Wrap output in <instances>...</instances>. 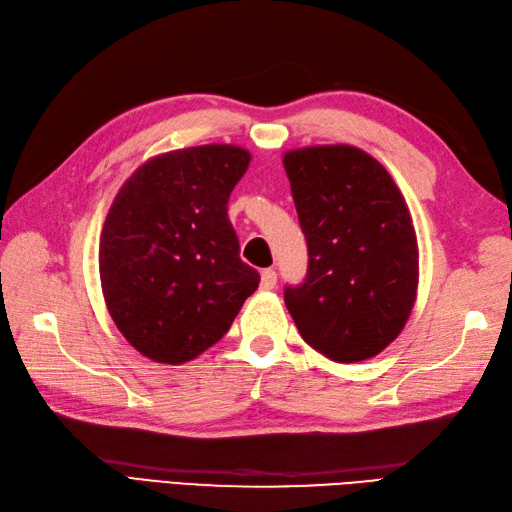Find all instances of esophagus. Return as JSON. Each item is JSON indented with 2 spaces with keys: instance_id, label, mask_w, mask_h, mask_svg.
Returning <instances> with one entry per match:
<instances>
[{
  "instance_id": "obj_1",
  "label": "esophagus",
  "mask_w": 512,
  "mask_h": 512,
  "mask_svg": "<svg viewBox=\"0 0 512 512\" xmlns=\"http://www.w3.org/2000/svg\"><path fill=\"white\" fill-rule=\"evenodd\" d=\"M275 286H277V273H275V268L262 270V288H264V290H273Z\"/></svg>"
}]
</instances>
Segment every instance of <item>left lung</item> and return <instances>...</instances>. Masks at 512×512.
Wrapping results in <instances>:
<instances>
[{"instance_id": "8db88e82", "label": "left lung", "mask_w": 512, "mask_h": 512, "mask_svg": "<svg viewBox=\"0 0 512 512\" xmlns=\"http://www.w3.org/2000/svg\"><path fill=\"white\" fill-rule=\"evenodd\" d=\"M284 167L308 242V275L284 299L301 339L336 363L372 358L405 328L418 242L387 169L350 145L288 151Z\"/></svg>"}]
</instances>
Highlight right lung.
Returning a JSON list of instances; mask_svg holds the SVG:
<instances>
[{
  "label": "right lung",
  "instance_id": "right-lung-1",
  "mask_svg": "<svg viewBox=\"0 0 512 512\" xmlns=\"http://www.w3.org/2000/svg\"><path fill=\"white\" fill-rule=\"evenodd\" d=\"M248 162L235 145L169 151L136 169L107 213L103 297L116 328L151 361L202 354L259 286L226 213Z\"/></svg>",
  "mask_w": 512,
  "mask_h": 512
}]
</instances>
